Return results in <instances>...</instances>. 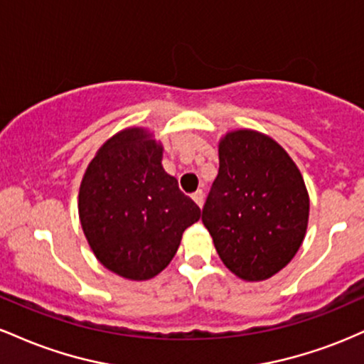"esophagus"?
I'll use <instances>...</instances> for the list:
<instances>
[{"label": "esophagus", "mask_w": 364, "mask_h": 364, "mask_svg": "<svg viewBox=\"0 0 364 364\" xmlns=\"http://www.w3.org/2000/svg\"><path fill=\"white\" fill-rule=\"evenodd\" d=\"M191 198H193V202L196 203V205L202 208V205H203V191L202 190L195 191V193L191 195Z\"/></svg>", "instance_id": "34e87169"}]
</instances>
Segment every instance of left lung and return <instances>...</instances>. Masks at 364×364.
<instances>
[{
    "label": "left lung",
    "mask_w": 364,
    "mask_h": 364,
    "mask_svg": "<svg viewBox=\"0 0 364 364\" xmlns=\"http://www.w3.org/2000/svg\"><path fill=\"white\" fill-rule=\"evenodd\" d=\"M308 214L303 176L281 145L252 129L224 136L202 223L231 272L245 281L277 274L301 246Z\"/></svg>",
    "instance_id": "left-lung-1"
}]
</instances>
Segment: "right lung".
Here are the masks:
<instances>
[{"mask_svg": "<svg viewBox=\"0 0 364 364\" xmlns=\"http://www.w3.org/2000/svg\"><path fill=\"white\" fill-rule=\"evenodd\" d=\"M162 147L129 128L92 159L78 195L82 229L106 269L145 281L168 267L200 208L161 164Z\"/></svg>", "mask_w": 364, "mask_h": 364, "instance_id": "obj_1", "label": "right lung"}]
</instances>
